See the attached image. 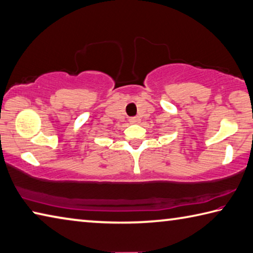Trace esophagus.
I'll return each instance as SVG.
<instances>
[{
	"label": "esophagus",
	"instance_id": "34e87169",
	"mask_svg": "<svg viewBox=\"0 0 253 253\" xmlns=\"http://www.w3.org/2000/svg\"><path fill=\"white\" fill-rule=\"evenodd\" d=\"M140 122V118L139 117H131L129 118V123L130 124H138Z\"/></svg>",
	"mask_w": 253,
	"mask_h": 253
}]
</instances>
